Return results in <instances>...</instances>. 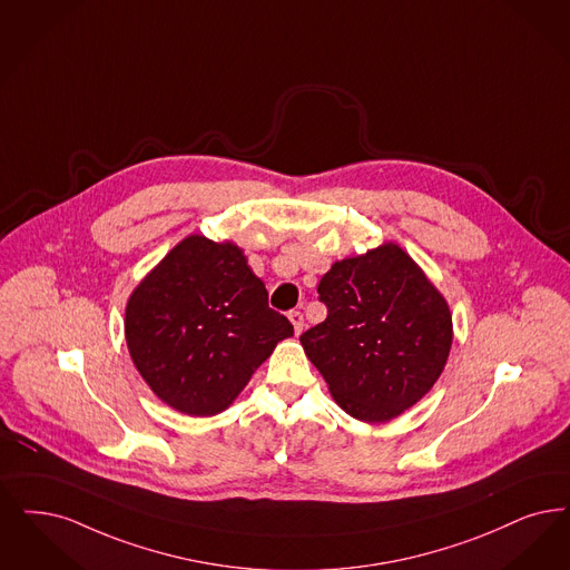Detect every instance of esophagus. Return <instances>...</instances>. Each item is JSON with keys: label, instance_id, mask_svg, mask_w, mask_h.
Listing matches in <instances>:
<instances>
[{"label": "esophagus", "instance_id": "obj_1", "mask_svg": "<svg viewBox=\"0 0 570 570\" xmlns=\"http://www.w3.org/2000/svg\"><path fill=\"white\" fill-rule=\"evenodd\" d=\"M288 320L293 322L296 335H301V333H303V326H305V322H303V314H301V312H291V314H288Z\"/></svg>", "mask_w": 570, "mask_h": 570}]
</instances>
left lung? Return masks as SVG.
<instances>
[{
    "label": "left lung",
    "instance_id": "left-lung-1",
    "mask_svg": "<svg viewBox=\"0 0 570 570\" xmlns=\"http://www.w3.org/2000/svg\"><path fill=\"white\" fill-rule=\"evenodd\" d=\"M318 295L328 316L301 345L345 413L390 422L434 386L452 350V312L399 244L333 263Z\"/></svg>",
    "mask_w": 570,
    "mask_h": 570
}]
</instances>
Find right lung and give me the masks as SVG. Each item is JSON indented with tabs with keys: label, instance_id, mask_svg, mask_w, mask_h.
Wrapping results in <instances>:
<instances>
[{
	"label": "right lung",
	"instance_id": "right-lung-1",
	"mask_svg": "<svg viewBox=\"0 0 570 570\" xmlns=\"http://www.w3.org/2000/svg\"><path fill=\"white\" fill-rule=\"evenodd\" d=\"M293 324L233 242L188 235L127 301L125 340L144 382L165 405L209 417L239 396Z\"/></svg>",
	"mask_w": 570,
	"mask_h": 570
}]
</instances>
